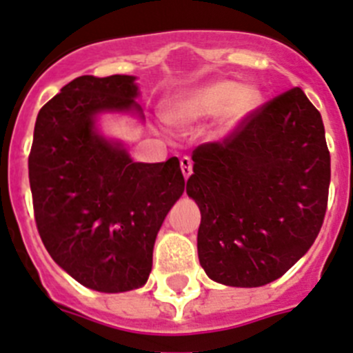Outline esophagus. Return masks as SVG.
Here are the masks:
<instances>
[{"mask_svg": "<svg viewBox=\"0 0 353 353\" xmlns=\"http://www.w3.org/2000/svg\"><path fill=\"white\" fill-rule=\"evenodd\" d=\"M181 172H183L184 179H188L193 172V161L188 157L181 158Z\"/></svg>", "mask_w": 353, "mask_h": 353, "instance_id": "34e87169", "label": "esophagus"}]
</instances>
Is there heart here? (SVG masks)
<instances>
[{
	"instance_id": "heart-1",
	"label": "heart",
	"mask_w": 353,
	"mask_h": 353,
	"mask_svg": "<svg viewBox=\"0 0 353 353\" xmlns=\"http://www.w3.org/2000/svg\"><path fill=\"white\" fill-rule=\"evenodd\" d=\"M262 101V91L256 85L216 79L176 94L167 103L165 117L170 125L186 130L223 112L220 133H228L252 116Z\"/></svg>"
}]
</instances>
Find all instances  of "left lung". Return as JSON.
Returning <instances> with one entry per match:
<instances>
[{
	"label": "left lung",
	"mask_w": 353,
	"mask_h": 353,
	"mask_svg": "<svg viewBox=\"0 0 353 353\" xmlns=\"http://www.w3.org/2000/svg\"><path fill=\"white\" fill-rule=\"evenodd\" d=\"M186 193L200 209L205 274L228 287L281 278L315 243L329 196L322 116L301 88L263 103L223 142L193 151Z\"/></svg>",
	"instance_id": "8db88e82"
}]
</instances>
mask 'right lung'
Masks as SVG:
<instances>
[{"label": "right lung", "instance_id": "add662e5", "mask_svg": "<svg viewBox=\"0 0 353 353\" xmlns=\"http://www.w3.org/2000/svg\"><path fill=\"white\" fill-rule=\"evenodd\" d=\"M133 75H82L40 109L30 186L38 234L49 255L79 283L105 294L145 285L165 216L184 192L176 157L133 161L98 132L103 112H135Z\"/></svg>", "mask_w": 353, "mask_h": 353}]
</instances>
